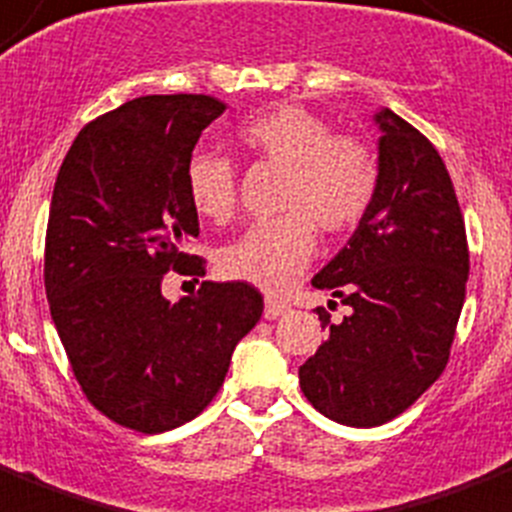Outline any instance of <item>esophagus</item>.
I'll return each instance as SVG.
<instances>
[{
  "instance_id": "esophagus-1",
  "label": "esophagus",
  "mask_w": 512,
  "mask_h": 512,
  "mask_svg": "<svg viewBox=\"0 0 512 512\" xmlns=\"http://www.w3.org/2000/svg\"><path fill=\"white\" fill-rule=\"evenodd\" d=\"M289 310H292V305H289V302H284V299L265 297V318H268V321H276V318L286 315Z\"/></svg>"
}]
</instances>
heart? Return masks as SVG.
Here are the masks:
<instances>
[{"instance_id":"obj_1","label":"heart","mask_w":512,"mask_h":512,"mask_svg":"<svg viewBox=\"0 0 512 512\" xmlns=\"http://www.w3.org/2000/svg\"><path fill=\"white\" fill-rule=\"evenodd\" d=\"M236 147L257 162L281 168L276 218L257 220L218 252V270L236 281L284 289L315 252V228L342 236L360 223L378 189V160L368 141L344 131L307 107L281 102L242 120ZM191 210L210 223L236 213L239 181L234 162L194 152L184 170Z\"/></svg>"}]
</instances>
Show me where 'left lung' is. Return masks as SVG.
<instances>
[{
    "label": "left lung",
    "instance_id": "obj_1",
    "mask_svg": "<svg viewBox=\"0 0 512 512\" xmlns=\"http://www.w3.org/2000/svg\"><path fill=\"white\" fill-rule=\"evenodd\" d=\"M378 189L350 244L313 278L350 315L299 368L307 402L371 429L421 397L450 360L471 268L458 194L436 147L394 112L376 115ZM336 305V302H334Z\"/></svg>",
    "mask_w": 512,
    "mask_h": 512
}]
</instances>
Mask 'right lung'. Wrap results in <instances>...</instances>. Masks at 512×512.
<instances>
[{"label":"right lung","instance_id":"1","mask_svg":"<svg viewBox=\"0 0 512 512\" xmlns=\"http://www.w3.org/2000/svg\"><path fill=\"white\" fill-rule=\"evenodd\" d=\"M223 110L205 94L131 99L81 128L54 181L49 313L86 400L139 434L197 418L263 315L247 281H202L173 305L162 297L170 270L205 276V260L186 252L199 218L184 170Z\"/></svg>","mask_w":512,"mask_h":512}]
</instances>
